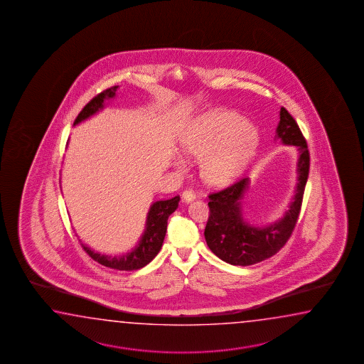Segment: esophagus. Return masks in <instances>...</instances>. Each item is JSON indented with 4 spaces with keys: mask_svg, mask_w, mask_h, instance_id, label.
<instances>
[{
    "mask_svg": "<svg viewBox=\"0 0 364 364\" xmlns=\"http://www.w3.org/2000/svg\"><path fill=\"white\" fill-rule=\"evenodd\" d=\"M196 198V193H193V190H186L182 193V199L186 203H190V201H193V199Z\"/></svg>",
    "mask_w": 364,
    "mask_h": 364,
    "instance_id": "obj_1",
    "label": "esophagus"
}]
</instances>
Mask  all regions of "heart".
<instances>
[{
	"mask_svg": "<svg viewBox=\"0 0 364 364\" xmlns=\"http://www.w3.org/2000/svg\"><path fill=\"white\" fill-rule=\"evenodd\" d=\"M258 133L253 124L232 111L215 109L201 116L182 139L185 156L201 161V176L212 185H225L236 178L250 163ZM185 171L186 161L176 159Z\"/></svg>",
	"mask_w": 364,
	"mask_h": 364,
	"instance_id": "1",
	"label": "heart"
}]
</instances>
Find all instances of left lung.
<instances>
[{"label": "left lung", "instance_id": "left-lung-1", "mask_svg": "<svg viewBox=\"0 0 364 364\" xmlns=\"http://www.w3.org/2000/svg\"><path fill=\"white\" fill-rule=\"evenodd\" d=\"M277 133L282 142L296 146L299 152L297 190L280 221L264 228H252L244 222L239 200L248 185L247 178L239 179L208 196L209 217L204 236L209 250L228 264L250 266L270 258L284 247L296 228L309 177L310 154L299 124L284 107L280 108Z\"/></svg>", "mask_w": 364, "mask_h": 364}]
</instances>
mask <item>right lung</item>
<instances>
[{
	"label": "right lung",
	"instance_id": "1",
	"mask_svg": "<svg viewBox=\"0 0 364 364\" xmlns=\"http://www.w3.org/2000/svg\"><path fill=\"white\" fill-rule=\"evenodd\" d=\"M117 87L119 86H112V87H108L106 90L97 94L93 100H90L85 107L81 109V112L77 114V117L75 120V124H79L80 122L87 119L89 116L95 114L97 111H100V108L103 107L105 100L112 98ZM178 201L179 196H174L171 199L159 200L151 205L150 212L147 214L146 230H144L141 242L136 245V250H132L125 256H105V255L95 253L94 250L87 248L84 244H81V245L89 257H92L94 261H97L98 264H103L106 267L120 271L142 269L143 266L150 264L159 253V250H161L165 232H166V226H168V218L178 208Z\"/></svg>",
	"mask_w": 364,
	"mask_h": 364
}]
</instances>
